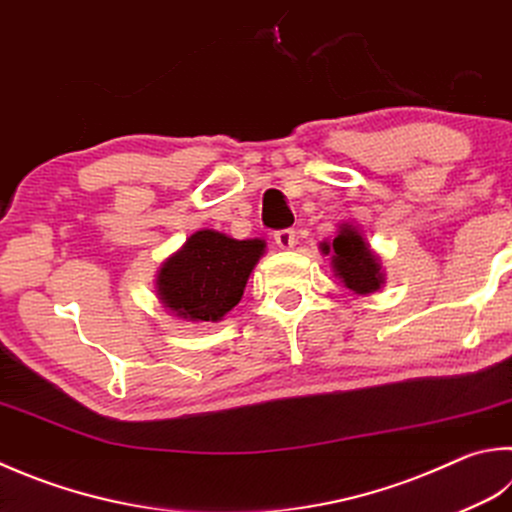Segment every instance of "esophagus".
Listing matches in <instances>:
<instances>
[{"instance_id":"obj_1","label":"esophagus","mask_w":512,"mask_h":512,"mask_svg":"<svg viewBox=\"0 0 512 512\" xmlns=\"http://www.w3.org/2000/svg\"><path fill=\"white\" fill-rule=\"evenodd\" d=\"M274 243L281 249H292L296 245V231L294 229H281L274 234Z\"/></svg>"}]
</instances>
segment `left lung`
Here are the masks:
<instances>
[{"label":"left lung","instance_id":"8db88e82","mask_svg":"<svg viewBox=\"0 0 512 512\" xmlns=\"http://www.w3.org/2000/svg\"><path fill=\"white\" fill-rule=\"evenodd\" d=\"M321 252L330 256L334 276L356 296L379 292L385 283L379 256L372 252L363 231L352 223H341L332 243L323 240Z\"/></svg>","mask_w":512,"mask_h":512}]
</instances>
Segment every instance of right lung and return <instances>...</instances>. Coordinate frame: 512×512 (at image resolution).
<instances>
[{
    "label": "right lung",
    "mask_w": 512,
    "mask_h": 512,
    "mask_svg": "<svg viewBox=\"0 0 512 512\" xmlns=\"http://www.w3.org/2000/svg\"><path fill=\"white\" fill-rule=\"evenodd\" d=\"M265 240H236L200 229L160 265L156 294L162 307L189 323H218L243 298L249 274L265 254Z\"/></svg>",
    "instance_id": "add662e5"
}]
</instances>
